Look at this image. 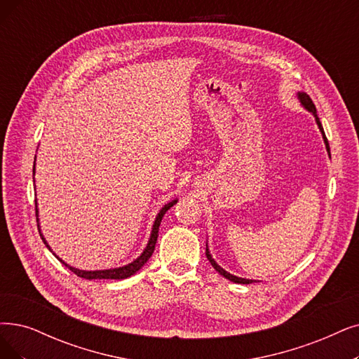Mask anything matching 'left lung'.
Listing matches in <instances>:
<instances>
[{
	"label": "left lung",
	"instance_id": "1",
	"mask_svg": "<svg viewBox=\"0 0 359 359\" xmlns=\"http://www.w3.org/2000/svg\"><path fill=\"white\" fill-rule=\"evenodd\" d=\"M297 100H299V102H300V104H302V107H304V109H306L308 111H311V113L313 114L315 122H317V125H318V128H320V133H321V135H323V140H324V144H325L327 153H328V156H330V146H328V141H327V137H325V134H324V130H323V125H321V122H320V118H318V114H317V109H315V104L312 103L311 97H309L306 93L299 91V93H297ZM206 257H208V259H209V262L212 264V266H213L215 269H217V271L219 272V274H221L222 277H225L226 280L233 281V283H238V284H252V283H255V280H249V278H241V277L233 276V274H229V272H226L224 268H221V266L217 264V261H215L213 257H212V255H210V252H209V248H208V243H206Z\"/></svg>",
	"mask_w": 359,
	"mask_h": 359
}]
</instances>
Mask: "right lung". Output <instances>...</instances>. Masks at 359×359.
I'll list each match as a JSON object with an SVG mask.
<instances>
[{
	"mask_svg": "<svg viewBox=\"0 0 359 359\" xmlns=\"http://www.w3.org/2000/svg\"><path fill=\"white\" fill-rule=\"evenodd\" d=\"M35 161H36V156H35ZM34 175H35V165H34ZM177 202H178V198H174V200H172V202L166 203V205L159 210V213L156 215L154 224H153V226H151L150 238H149V241H147V246L144 248V250H142V253L137 257V259H134L131 264L123 265V266H119V268L85 271V269H79V268H75V266H70V265H67L63 259H60V257L57 256V255L51 250V248L48 246V243H47L46 237L42 236L41 229H39V233H41V238H42V241H44V245L48 248V250H50V252H53V255L57 257V259H59L65 266H67L72 272H75V274H76L78 277L87 278V280H102V278H104V280H123V278H128V277H131V276L137 274V272H138L142 266H144V264L150 259V256H151V255H153V252H154V246H156V241H157V236H159V226H161V222H162L163 215L168 212V209H170V208L174 206ZM35 210H36V221H39V218H38V203H36V200H35Z\"/></svg>",
	"mask_w": 359,
	"mask_h": 359,
	"instance_id": "add662e5",
	"label": "right lung"
}]
</instances>
